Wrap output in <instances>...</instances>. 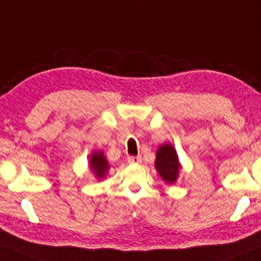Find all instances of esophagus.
Masks as SVG:
<instances>
[{
    "label": "esophagus",
    "instance_id": "34e87169",
    "mask_svg": "<svg viewBox=\"0 0 261 261\" xmlns=\"http://www.w3.org/2000/svg\"><path fill=\"white\" fill-rule=\"evenodd\" d=\"M127 162L130 163V164H140V163L142 162V158H141V156H128Z\"/></svg>",
    "mask_w": 261,
    "mask_h": 261
}]
</instances>
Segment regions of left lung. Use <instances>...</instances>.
Instances as JSON below:
<instances>
[{
	"label": "left lung",
	"mask_w": 261,
	"mask_h": 261,
	"mask_svg": "<svg viewBox=\"0 0 261 261\" xmlns=\"http://www.w3.org/2000/svg\"><path fill=\"white\" fill-rule=\"evenodd\" d=\"M155 170L166 184L172 185L177 181L182 168L175 147L170 142L163 143L158 147L154 162Z\"/></svg>",
	"instance_id": "1"
}]
</instances>
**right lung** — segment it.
<instances>
[{
  "mask_svg": "<svg viewBox=\"0 0 261 261\" xmlns=\"http://www.w3.org/2000/svg\"><path fill=\"white\" fill-rule=\"evenodd\" d=\"M89 166L92 174L95 175V177L99 181L107 176L109 168H111L103 150H93L92 154L90 155Z\"/></svg>",
  "mask_w": 261,
  "mask_h": 261,
  "instance_id": "1",
  "label": "right lung"
}]
</instances>
